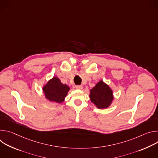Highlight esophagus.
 <instances>
[{
    "instance_id": "34e87169",
    "label": "esophagus",
    "mask_w": 158,
    "mask_h": 158,
    "mask_svg": "<svg viewBox=\"0 0 158 158\" xmlns=\"http://www.w3.org/2000/svg\"><path fill=\"white\" fill-rule=\"evenodd\" d=\"M76 88L77 89H82L83 88V86L82 85H77L76 86Z\"/></svg>"
}]
</instances>
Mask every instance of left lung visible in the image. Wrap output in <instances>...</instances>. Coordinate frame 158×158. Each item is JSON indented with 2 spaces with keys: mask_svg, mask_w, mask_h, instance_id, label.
Listing matches in <instances>:
<instances>
[{
  "mask_svg": "<svg viewBox=\"0 0 158 158\" xmlns=\"http://www.w3.org/2000/svg\"><path fill=\"white\" fill-rule=\"evenodd\" d=\"M89 96L91 102L99 109L107 108L110 106L113 99L112 90L102 81H99L91 90Z\"/></svg>",
  "mask_w": 158,
  "mask_h": 158,
  "instance_id": "left-lung-1",
  "label": "left lung"
}]
</instances>
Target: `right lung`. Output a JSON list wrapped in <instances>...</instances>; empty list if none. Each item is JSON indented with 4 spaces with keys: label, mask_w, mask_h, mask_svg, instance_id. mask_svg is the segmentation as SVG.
Instances as JSON below:
<instances>
[{
    "label": "right lung",
    "mask_w": 158,
    "mask_h": 158,
    "mask_svg": "<svg viewBox=\"0 0 158 158\" xmlns=\"http://www.w3.org/2000/svg\"><path fill=\"white\" fill-rule=\"evenodd\" d=\"M46 98L51 101L60 103L69 91V87L61 83L56 77H54L43 88Z\"/></svg>",
    "instance_id": "add662e5"
}]
</instances>
